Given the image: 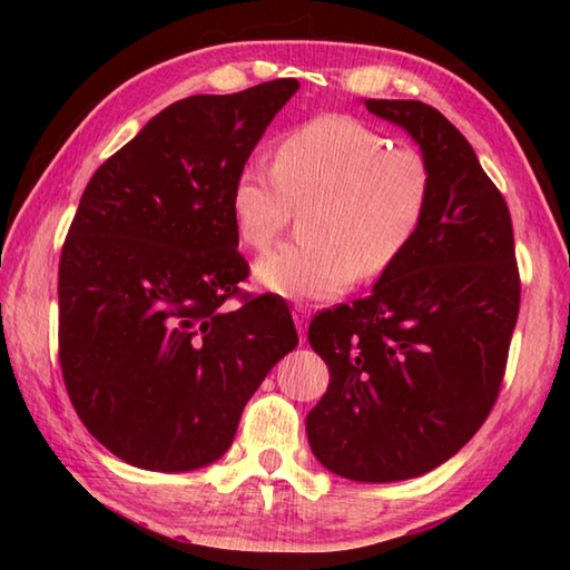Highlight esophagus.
<instances>
[{"label":"esophagus","mask_w":570,"mask_h":570,"mask_svg":"<svg viewBox=\"0 0 570 570\" xmlns=\"http://www.w3.org/2000/svg\"><path fill=\"white\" fill-rule=\"evenodd\" d=\"M308 318H311V313H308L304 306H296V308H294V323H296V331H298V335H301V337L306 335Z\"/></svg>","instance_id":"obj_1"}]
</instances>
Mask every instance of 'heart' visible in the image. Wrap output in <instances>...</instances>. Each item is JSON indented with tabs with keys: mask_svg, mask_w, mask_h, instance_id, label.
Masks as SVG:
<instances>
[{
	"mask_svg": "<svg viewBox=\"0 0 570 570\" xmlns=\"http://www.w3.org/2000/svg\"><path fill=\"white\" fill-rule=\"evenodd\" d=\"M390 147L355 117L323 115L278 141L274 168H242L229 213L247 247L266 249L294 210H304V242L254 264L262 288L288 301H328L353 276L372 282L394 269L426 220L433 174L416 149Z\"/></svg>",
	"mask_w": 570,
	"mask_h": 570,
	"instance_id": "b5f03b06",
	"label": "heart"
}]
</instances>
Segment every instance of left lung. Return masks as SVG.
<instances>
[{"mask_svg":"<svg viewBox=\"0 0 570 570\" xmlns=\"http://www.w3.org/2000/svg\"><path fill=\"white\" fill-rule=\"evenodd\" d=\"M416 141L433 198L416 239L367 298L313 318L331 372L308 411L311 451L355 482L419 478L453 458L498 399L519 313L502 193L468 139L419 100H365Z\"/></svg>","mask_w":570,"mask_h":570,"instance_id":"8db88e82","label":"left lung"}]
</instances>
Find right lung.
<instances>
[{
    "mask_svg": "<svg viewBox=\"0 0 570 570\" xmlns=\"http://www.w3.org/2000/svg\"><path fill=\"white\" fill-rule=\"evenodd\" d=\"M298 80L168 105L85 188L58 269V353L80 421L141 470L188 472L233 445L242 409L298 345L247 276L229 193Z\"/></svg>",
    "mask_w": 570,
    "mask_h": 570,
    "instance_id": "right-lung-1",
    "label": "right lung"
}]
</instances>
